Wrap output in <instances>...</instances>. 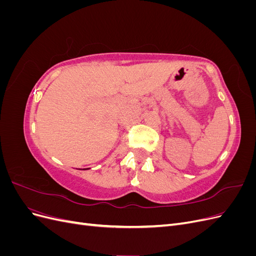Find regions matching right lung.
<instances>
[{"label":"right lung","mask_w":256,"mask_h":256,"mask_svg":"<svg viewBox=\"0 0 256 256\" xmlns=\"http://www.w3.org/2000/svg\"><path fill=\"white\" fill-rule=\"evenodd\" d=\"M84 170H86V168H84Z\"/></svg>","instance_id":"obj_1"}]
</instances>
